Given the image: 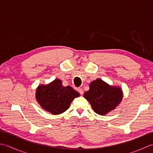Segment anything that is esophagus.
<instances>
[{"mask_svg":"<svg viewBox=\"0 0 153 153\" xmlns=\"http://www.w3.org/2000/svg\"><path fill=\"white\" fill-rule=\"evenodd\" d=\"M77 91L79 93L80 95H83V90L82 88H77Z\"/></svg>","mask_w":153,"mask_h":153,"instance_id":"esophagus-1","label":"esophagus"}]
</instances>
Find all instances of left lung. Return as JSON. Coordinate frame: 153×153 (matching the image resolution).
Segmentation results:
<instances>
[{
    "mask_svg": "<svg viewBox=\"0 0 153 153\" xmlns=\"http://www.w3.org/2000/svg\"><path fill=\"white\" fill-rule=\"evenodd\" d=\"M94 111L99 115H105L114 109L122 101L123 94L119 87L110 86L100 79L93 81L89 90L84 93Z\"/></svg>",
    "mask_w": 153,
    "mask_h": 153,
    "instance_id": "1",
    "label": "left lung"
}]
</instances>
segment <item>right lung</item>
<instances>
[{"label": "right lung", "instance_id": "right-lung-1", "mask_svg": "<svg viewBox=\"0 0 153 153\" xmlns=\"http://www.w3.org/2000/svg\"><path fill=\"white\" fill-rule=\"evenodd\" d=\"M79 93L70 86L64 87L62 81L55 79L47 85L39 86L36 99L42 108L53 114H60L69 108L72 100Z\"/></svg>", "mask_w": 153, "mask_h": 153}]
</instances>
